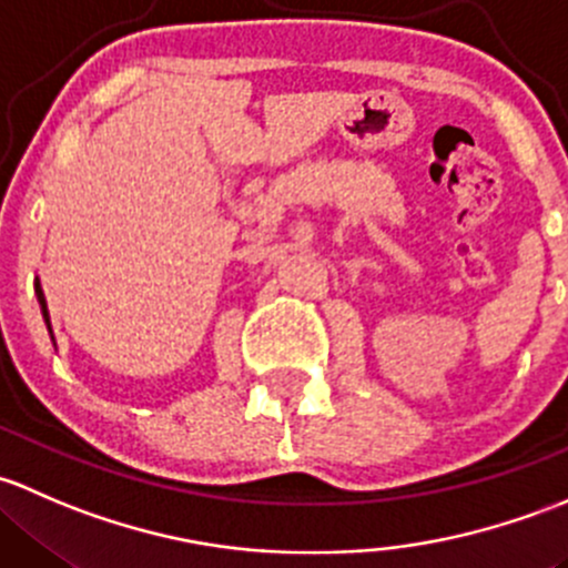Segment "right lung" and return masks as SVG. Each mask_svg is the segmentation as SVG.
Returning <instances> with one entry per match:
<instances>
[{
    "instance_id": "add662e5",
    "label": "right lung",
    "mask_w": 568,
    "mask_h": 568,
    "mask_svg": "<svg viewBox=\"0 0 568 568\" xmlns=\"http://www.w3.org/2000/svg\"><path fill=\"white\" fill-rule=\"evenodd\" d=\"M34 292H38V301H40V306H43L45 325H49V331H51V312H49V303H45V292H43V286H40V282L34 284Z\"/></svg>"
}]
</instances>
